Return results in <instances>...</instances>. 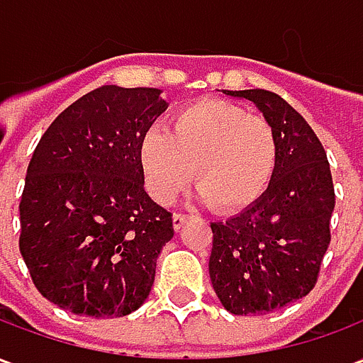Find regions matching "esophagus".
<instances>
[{
    "label": "esophagus",
    "instance_id": "1",
    "mask_svg": "<svg viewBox=\"0 0 363 363\" xmlns=\"http://www.w3.org/2000/svg\"><path fill=\"white\" fill-rule=\"evenodd\" d=\"M190 216L189 213H181V212H177L173 216V228L177 229V231H179V229L182 228V225H184V223H186V220H189Z\"/></svg>",
    "mask_w": 363,
    "mask_h": 363
}]
</instances>
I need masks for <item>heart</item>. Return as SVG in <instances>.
<instances>
[{"label":"heart","mask_w":363,"mask_h":363,"mask_svg":"<svg viewBox=\"0 0 363 363\" xmlns=\"http://www.w3.org/2000/svg\"><path fill=\"white\" fill-rule=\"evenodd\" d=\"M278 161L272 124L247 114L239 104L204 99L186 104L169 120V130L151 128L140 142L145 184L157 202H169L194 184L218 212H237L267 190Z\"/></svg>","instance_id":"obj_1"}]
</instances>
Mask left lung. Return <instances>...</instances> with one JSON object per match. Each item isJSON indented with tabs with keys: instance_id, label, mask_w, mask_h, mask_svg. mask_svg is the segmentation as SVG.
<instances>
[{
	"instance_id": "left-lung-1",
	"label": "left lung",
	"mask_w": 363,
	"mask_h": 363,
	"mask_svg": "<svg viewBox=\"0 0 363 363\" xmlns=\"http://www.w3.org/2000/svg\"><path fill=\"white\" fill-rule=\"evenodd\" d=\"M255 103L272 124L278 161L267 192L213 221L210 278L233 315H264L307 296L330 243L335 186L325 147L299 112L264 89L223 91Z\"/></svg>"
}]
</instances>
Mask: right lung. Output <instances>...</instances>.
Listing matches in <instances>:
<instances>
[{
    "label": "right lung",
    "instance_id": "1",
    "mask_svg": "<svg viewBox=\"0 0 363 363\" xmlns=\"http://www.w3.org/2000/svg\"><path fill=\"white\" fill-rule=\"evenodd\" d=\"M167 103L151 87L104 85L60 112L30 157L19 251L48 301L124 317L147 299L173 213L143 189L140 142Z\"/></svg>",
    "mask_w": 363,
    "mask_h": 363
}]
</instances>
